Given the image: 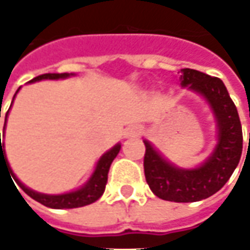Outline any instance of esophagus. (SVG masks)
Masks as SVG:
<instances>
[{"mask_svg": "<svg viewBox=\"0 0 250 250\" xmlns=\"http://www.w3.org/2000/svg\"><path fill=\"white\" fill-rule=\"evenodd\" d=\"M140 133H142V128H140L139 125H128V127L125 128V137H136V136H139Z\"/></svg>", "mask_w": 250, "mask_h": 250, "instance_id": "34e87169", "label": "esophagus"}]
</instances>
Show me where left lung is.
I'll use <instances>...</instances> for the list:
<instances>
[{
    "label": "left lung",
    "mask_w": 250,
    "mask_h": 250,
    "mask_svg": "<svg viewBox=\"0 0 250 250\" xmlns=\"http://www.w3.org/2000/svg\"><path fill=\"white\" fill-rule=\"evenodd\" d=\"M182 85L205 96L217 120L219 142L212 156L197 169H179L145 142V176L150 190L169 202L188 203L220 190L239 165L243 136L238 110L223 81L192 68L182 70ZM250 146V139H249Z\"/></svg>",
    "instance_id": "8db88e82"
}]
</instances>
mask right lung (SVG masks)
I'll use <instances>...</instances> for the list:
<instances>
[{"label":"right lung","instance_id":"1","mask_svg":"<svg viewBox=\"0 0 250 250\" xmlns=\"http://www.w3.org/2000/svg\"><path fill=\"white\" fill-rule=\"evenodd\" d=\"M70 74L68 73H61V74H41L38 77L31 80V83L34 81H40V80L44 79H50V80H57V79H65L68 77ZM15 97V96H14ZM10 111V110H8ZM8 111L5 114V122H7V116H8ZM1 113V108H0ZM1 116V114H0ZM120 145H116L111 150H108L107 153H104L102 156V159L99 160L97 163V167L93 173V176L90 177V180L87 182L85 186H83L81 189L76 190V192L71 193H64V194H42V193H37L28 188H25L15 176L14 173L10 169L8 166V162H7V157L4 156L5 151H4V145H1V139H0V169H1V162H5L7 167L11 171L12 179L15 180V183L27 193L30 197H33L34 200L40 202L41 205L47 206V208H53V209H73V208H81V206H87L96 200H99L102 197V194L104 193V189H105V183H107V174H108V170H110V166L113 163V160L116 159V156L119 154L120 151ZM15 186V185H14Z\"/></svg>","mask_w":250,"mask_h":250}]
</instances>
